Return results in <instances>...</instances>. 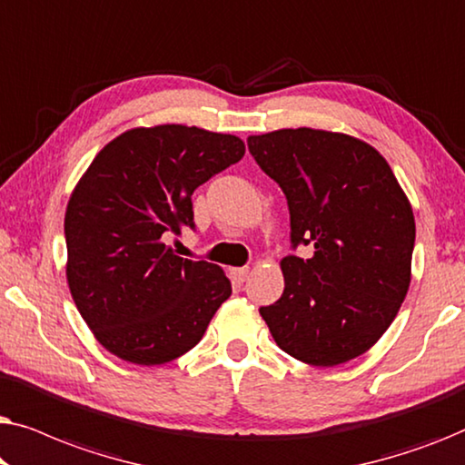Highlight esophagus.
Listing matches in <instances>:
<instances>
[{
  "label": "esophagus",
  "mask_w": 465,
  "mask_h": 465,
  "mask_svg": "<svg viewBox=\"0 0 465 465\" xmlns=\"http://www.w3.org/2000/svg\"><path fill=\"white\" fill-rule=\"evenodd\" d=\"M247 275H250V269L247 266H241V269H231V277L234 279L237 283H243Z\"/></svg>",
  "instance_id": "esophagus-1"
}]
</instances>
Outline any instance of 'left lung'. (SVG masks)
<instances>
[{
	"label": "left lung",
	"instance_id": "1",
	"mask_svg": "<svg viewBox=\"0 0 465 465\" xmlns=\"http://www.w3.org/2000/svg\"><path fill=\"white\" fill-rule=\"evenodd\" d=\"M247 148L283 190L292 250H313L282 260L283 294L260 315L292 358L345 364L383 336L409 292L411 203L385 158L342 133L282 129Z\"/></svg>",
	"mask_w": 465,
	"mask_h": 465
}]
</instances>
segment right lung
Wrapping results in <instances>:
<instances>
[{
  "mask_svg": "<svg viewBox=\"0 0 465 465\" xmlns=\"http://www.w3.org/2000/svg\"><path fill=\"white\" fill-rule=\"evenodd\" d=\"M243 154L234 135L161 124L94 156L65 213L67 283L107 351L156 366L203 339L231 282L218 264L175 256L167 239L194 231L193 193Z\"/></svg>",
  "mask_w": 465,
  "mask_h": 465,
  "instance_id": "1",
  "label": "right lung"
}]
</instances>
